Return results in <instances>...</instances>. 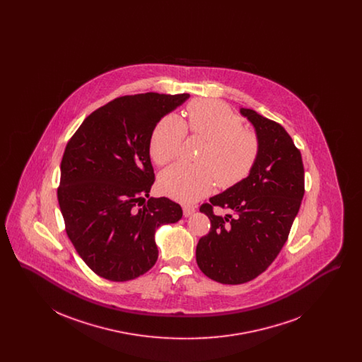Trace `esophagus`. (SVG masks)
Here are the masks:
<instances>
[{"instance_id":"34e87169","label":"esophagus","mask_w":362,"mask_h":362,"mask_svg":"<svg viewBox=\"0 0 362 362\" xmlns=\"http://www.w3.org/2000/svg\"><path fill=\"white\" fill-rule=\"evenodd\" d=\"M194 211H195V206H192V205H185V206H183V214H185V217H189Z\"/></svg>"}]
</instances>
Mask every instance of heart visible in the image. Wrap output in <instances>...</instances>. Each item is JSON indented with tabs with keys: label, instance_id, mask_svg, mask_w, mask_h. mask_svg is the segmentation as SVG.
Instances as JSON below:
<instances>
[{
	"label": "heart",
	"instance_id": "b5f03b06",
	"mask_svg": "<svg viewBox=\"0 0 362 362\" xmlns=\"http://www.w3.org/2000/svg\"><path fill=\"white\" fill-rule=\"evenodd\" d=\"M186 130L206 142L198 164L177 163L161 173L160 189L168 197L192 202L207 195L216 182L218 187L229 189L254 170L260 155L258 134L243 127L240 117L217 100L189 104L186 123L173 114L157 122L149 141L157 165H167L179 156Z\"/></svg>",
	"mask_w": 362,
	"mask_h": 362
}]
</instances>
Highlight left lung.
Listing matches in <instances>:
<instances>
[{
  "instance_id": "obj_1",
  "label": "left lung",
  "mask_w": 362,
  "mask_h": 362,
  "mask_svg": "<svg viewBox=\"0 0 362 362\" xmlns=\"http://www.w3.org/2000/svg\"><path fill=\"white\" fill-rule=\"evenodd\" d=\"M240 112L255 126L260 155L244 180L201 205L210 230L197 244L201 272L228 285L248 282L274 262L305 191L301 153L286 130L254 110ZM214 206L230 208L234 216H217Z\"/></svg>"
}]
</instances>
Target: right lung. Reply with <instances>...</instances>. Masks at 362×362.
Returning a JSON list of instances; mask_svg holds the SVG:
<instances>
[{
	"mask_svg": "<svg viewBox=\"0 0 362 362\" xmlns=\"http://www.w3.org/2000/svg\"><path fill=\"white\" fill-rule=\"evenodd\" d=\"M189 98L155 92L117 98L89 114L68 141L58 204L68 238L95 274L115 282L145 274L158 257L156 229L182 218V207L170 198L144 202L155 183L152 132Z\"/></svg>",
	"mask_w": 362,
	"mask_h": 362,
	"instance_id": "right-lung-1",
	"label": "right lung"
}]
</instances>
